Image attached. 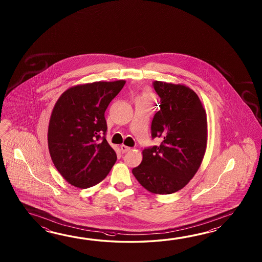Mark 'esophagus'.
I'll list each match as a JSON object with an SVG mask.
<instances>
[{"label": "esophagus", "instance_id": "esophagus-1", "mask_svg": "<svg viewBox=\"0 0 262 262\" xmlns=\"http://www.w3.org/2000/svg\"><path fill=\"white\" fill-rule=\"evenodd\" d=\"M121 150L123 154H125V152H128L129 150H131V148L125 146V145H121Z\"/></svg>", "mask_w": 262, "mask_h": 262}]
</instances>
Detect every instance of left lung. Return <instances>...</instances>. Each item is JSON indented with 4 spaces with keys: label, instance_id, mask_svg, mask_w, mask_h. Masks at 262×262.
Wrapping results in <instances>:
<instances>
[{
    "label": "left lung",
    "instance_id": "obj_1",
    "mask_svg": "<svg viewBox=\"0 0 262 262\" xmlns=\"http://www.w3.org/2000/svg\"><path fill=\"white\" fill-rule=\"evenodd\" d=\"M152 87L160 101L150 133L161 143L145 148L142 162L132 172L151 193L172 194L188 184L201 166L206 150V112L188 87L157 80Z\"/></svg>",
    "mask_w": 262,
    "mask_h": 262
}]
</instances>
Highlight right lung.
Segmentation results:
<instances>
[{"label":"right lung","mask_w":262,"mask_h":262,"mask_svg":"<svg viewBox=\"0 0 262 262\" xmlns=\"http://www.w3.org/2000/svg\"><path fill=\"white\" fill-rule=\"evenodd\" d=\"M124 84L117 80L78 85L56 102L48 132L49 150L57 170L76 187L99 184L117 160L106 141L105 112Z\"/></svg>","instance_id":"obj_1"}]
</instances>
